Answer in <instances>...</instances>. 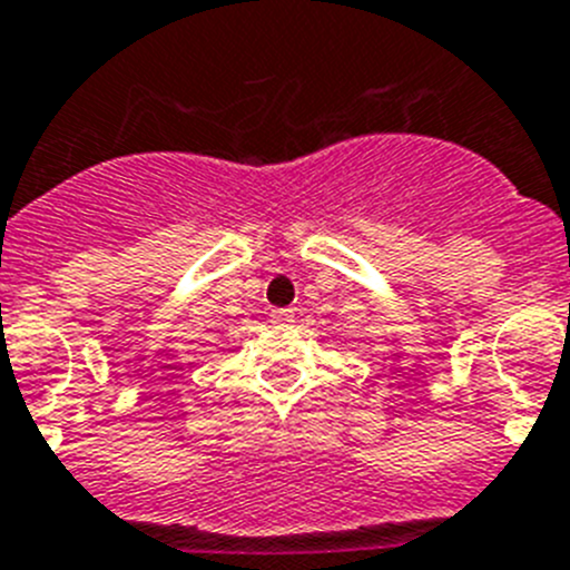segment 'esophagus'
<instances>
[{
  "label": "esophagus",
  "mask_w": 570,
  "mask_h": 570,
  "mask_svg": "<svg viewBox=\"0 0 570 570\" xmlns=\"http://www.w3.org/2000/svg\"><path fill=\"white\" fill-rule=\"evenodd\" d=\"M269 323L278 326V330H289L292 323H295V312L292 309H273L269 312Z\"/></svg>",
  "instance_id": "obj_1"
}]
</instances>
